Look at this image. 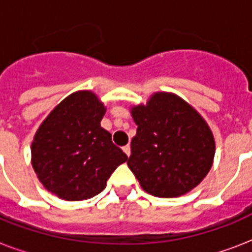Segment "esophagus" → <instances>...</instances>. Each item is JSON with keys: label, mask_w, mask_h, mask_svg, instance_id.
<instances>
[{"label": "esophagus", "mask_w": 252, "mask_h": 252, "mask_svg": "<svg viewBox=\"0 0 252 252\" xmlns=\"http://www.w3.org/2000/svg\"><path fill=\"white\" fill-rule=\"evenodd\" d=\"M123 150H124V153H126V156H128V157H129V156H130V146L129 145H126V146H124V148H123Z\"/></svg>", "instance_id": "obj_1"}]
</instances>
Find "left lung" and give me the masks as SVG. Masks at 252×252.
<instances>
[{"label":"left lung","instance_id":"obj_1","mask_svg":"<svg viewBox=\"0 0 252 252\" xmlns=\"http://www.w3.org/2000/svg\"><path fill=\"white\" fill-rule=\"evenodd\" d=\"M137 133L126 162L144 191L176 197L207 176L215 158V137L201 115L171 93H156L130 108Z\"/></svg>","mask_w":252,"mask_h":252}]
</instances>
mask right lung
Returning <instances> with one entry per match:
<instances>
[{
  "label": "right lung",
  "mask_w": 252,
  "mask_h": 252,
  "mask_svg": "<svg viewBox=\"0 0 252 252\" xmlns=\"http://www.w3.org/2000/svg\"><path fill=\"white\" fill-rule=\"evenodd\" d=\"M106 107L89 90L76 91L40 124L31 145V163L49 192L66 201L94 197L128 159L100 126Z\"/></svg>",
  "instance_id": "right-lung-1"
}]
</instances>
